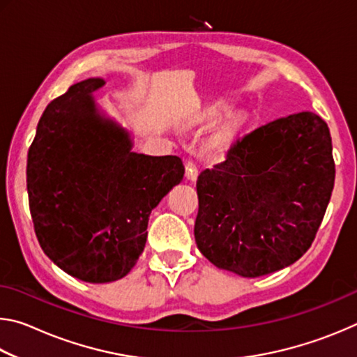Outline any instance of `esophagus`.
<instances>
[{
  "mask_svg": "<svg viewBox=\"0 0 357 357\" xmlns=\"http://www.w3.org/2000/svg\"><path fill=\"white\" fill-rule=\"evenodd\" d=\"M185 178L189 181H195L198 178V168L192 160L185 162Z\"/></svg>",
  "mask_w": 357,
  "mask_h": 357,
  "instance_id": "1",
  "label": "esophagus"
}]
</instances>
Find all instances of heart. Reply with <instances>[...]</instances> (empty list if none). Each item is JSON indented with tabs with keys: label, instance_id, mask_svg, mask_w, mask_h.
<instances>
[{
	"label": "heart",
	"instance_id": "b5f03b06",
	"mask_svg": "<svg viewBox=\"0 0 357 357\" xmlns=\"http://www.w3.org/2000/svg\"><path fill=\"white\" fill-rule=\"evenodd\" d=\"M217 113H219V112H217V110H214V112H213V114H217ZM239 124H241V121H239L238 118H233V119H229L228 123H227L225 128H223V130L220 132L219 138H217V144H223V143H227V142L229 140V138L233 137L234 132L238 130Z\"/></svg>",
	"mask_w": 357,
	"mask_h": 357
}]
</instances>
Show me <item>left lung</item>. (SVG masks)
Returning a JSON list of instances; mask_svg holds the SVG:
<instances>
[{
    "label": "left lung",
    "instance_id": "left-lung-1",
    "mask_svg": "<svg viewBox=\"0 0 357 357\" xmlns=\"http://www.w3.org/2000/svg\"><path fill=\"white\" fill-rule=\"evenodd\" d=\"M335 179L326 121L301 112L238 138L197 179L195 241L217 268L259 277L310 249Z\"/></svg>",
    "mask_w": 357,
    "mask_h": 357
}]
</instances>
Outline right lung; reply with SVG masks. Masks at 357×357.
<instances>
[{"instance_id":"right-lung-1","label":"right lung","mask_w":357,"mask_h":357,"mask_svg":"<svg viewBox=\"0 0 357 357\" xmlns=\"http://www.w3.org/2000/svg\"><path fill=\"white\" fill-rule=\"evenodd\" d=\"M88 78L53 99L28 151L26 189L36 236L64 273L107 283L130 273L149 214L184 176L178 155L132 153L128 132L96 112Z\"/></svg>"}]
</instances>
